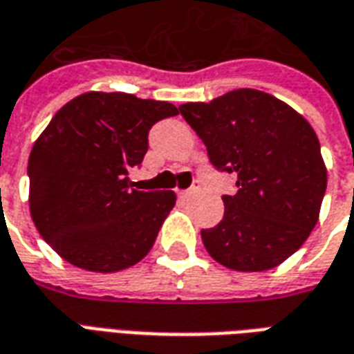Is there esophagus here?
<instances>
[{"instance_id": "1", "label": "esophagus", "mask_w": 354, "mask_h": 354, "mask_svg": "<svg viewBox=\"0 0 354 354\" xmlns=\"http://www.w3.org/2000/svg\"><path fill=\"white\" fill-rule=\"evenodd\" d=\"M197 192H199V185H192L189 189L182 192V195H184V197H189V195H193V193H197Z\"/></svg>"}]
</instances>
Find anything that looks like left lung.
I'll return each mask as SVG.
<instances>
[{
    "label": "left lung",
    "instance_id": "obj_1",
    "mask_svg": "<svg viewBox=\"0 0 354 354\" xmlns=\"http://www.w3.org/2000/svg\"><path fill=\"white\" fill-rule=\"evenodd\" d=\"M180 113L207 146L214 169L237 174L223 195L222 222L201 231L218 263L266 271L290 258L315 227L326 192V167L313 127L271 94L237 88Z\"/></svg>",
    "mask_w": 354,
    "mask_h": 354
}]
</instances>
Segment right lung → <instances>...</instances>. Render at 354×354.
<instances>
[{
	"label": "right lung",
	"mask_w": 354,
	"mask_h": 354,
	"mask_svg": "<svg viewBox=\"0 0 354 354\" xmlns=\"http://www.w3.org/2000/svg\"><path fill=\"white\" fill-rule=\"evenodd\" d=\"M178 115L169 102L124 93H85L58 109L28 161L30 214L72 266L115 273L153 246L174 192L131 189L157 121Z\"/></svg>",
	"instance_id": "1"
}]
</instances>
